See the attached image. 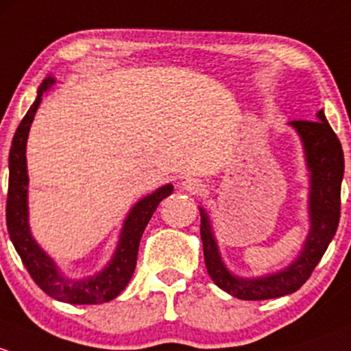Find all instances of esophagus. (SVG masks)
I'll list each match as a JSON object with an SVG mask.
<instances>
[{"instance_id": "34e87169", "label": "esophagus", "mask_w": 351, "mask_h": 351, "mask_svg": "<svg viewBox=\"0 0 351 351\" xmlns=\"http://www.w3.org/2000/svg\"><path fill=\"white\" fill-rule=\"evenodd\" d=\"M182 187L191 194H201L202 191H204V184H202L199 179H193V177H189V179L184 180Z\"/></svg>"}]
</instances>
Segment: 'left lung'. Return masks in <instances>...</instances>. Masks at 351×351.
<instances>
[{"label":"left lung","mask_w":351,"mask_h":351,"mask_svg":"<svg viewBox=\"0 0 351 351\" xmlns=\"http://www.w3.org/2000/svg\"><path fill=\"white\" fill-rule=\"evenodd\" d=\"M291 125L301 135L311 171V231L304 250L292 265L262 279L243 280L231 276L219 258L211 226L201 209V238L208 274L219 289L245 301L276 299L301 289L319 263L338 228L341 179L345 172L341 143L323 111L317 113V120H294Z\"/></svg>","instance_id":"1"}]
</instances>
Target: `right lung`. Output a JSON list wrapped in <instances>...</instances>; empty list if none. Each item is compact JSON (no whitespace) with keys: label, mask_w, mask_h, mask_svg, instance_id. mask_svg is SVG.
<instances>
[{"label":"right lung","mask_w":351,"mask_h":351,"mask_svg":"<svg viewBox=\"0 0 351 351\" xmlns=\"http://www.w3.org/2000/svg\"><path fill=\"white\" fill-rule=\"evenodd\" d=\"M53 79H45L38 88V95L35 103L32 104L28 113L18 125L14 132L12 150H10V180H8V199H6V226H8L10 238H12L14 250L20 255L25 269L28 270L35 284L50 298L71 304H103L111 301L126 287L132 279L136 267V255H138L140 238L143 230L149 225L152 215L162 199L171 196L174 187L171 184L160 187L150 196L143 197L130 213L128 219L123 228L120 245L110 265L97 274L96 277L84 280H69L62 277L49 258L40 250L28 230V211H27V149L28 132L34 121L35 111L42 101V95Z\"/></svg>","instance_id":"add662e5"}]
</instances>
